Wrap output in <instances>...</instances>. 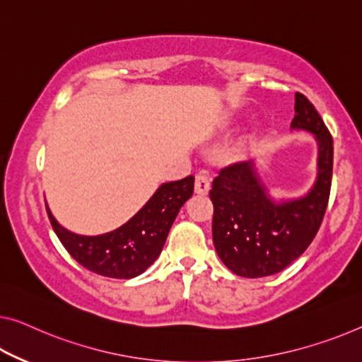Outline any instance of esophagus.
Segmentation results:
<instances>
[{
    "label": "esophagus",
    "mask_w": 362,
    "mask_h": 362,
    "mask_svg": "<svg viewBox=\"0 0 362 362\" xmlns=\"http://www.w3.org/2000/svg\"><path fill=\"white\" fill-rule=\"evenodd\" d=\"M209 188H211V180L206 172H199V174L195 177V193L198 195H208Z\"/></svg>",
    "instance_id": "1"
}]
</instances>
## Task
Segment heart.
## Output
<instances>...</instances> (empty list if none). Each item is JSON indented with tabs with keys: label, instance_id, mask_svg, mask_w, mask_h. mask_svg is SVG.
<instances>
[{
	"label": "heart",
	"instance_id": "b5f03b06",
	"mask_svg": "<svg viewBox=\"0 0 362 362\" xmlns=\"http://www.w3.org/2000/svg\"><path fill=\"white\" fill-rule=\"evenodd\" d=\"M253 141H255V134H252L250 136V143H253Z\"/></svg>",
	"mask_w": 362,
	"mask_h": 362
}]
</instances>
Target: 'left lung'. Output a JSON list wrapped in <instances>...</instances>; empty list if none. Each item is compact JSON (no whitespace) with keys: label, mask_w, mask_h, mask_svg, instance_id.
Masks as SVG:
<instances>
[{"label":"left lung","mask_w":362,"mask_h":362,"mask_svg":"<svg viewBox=\"0 0 362 362\" xmlns=\"http://www.w3.org/2000/svg\"><path fill=\"white\" fill-rule=\"evenodd\" d=\"M291 129H304L319 146L317 179L304 197L274 202L252 160L226 167L209 190L213 244L237 276L263 278L283 272L319 233L332 187L333 139L309 99L296 93Z\"/></svg>","instance_id":"obj_1"}]
</instances>
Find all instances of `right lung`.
<instances>
[{"instance_id":"obj_1","label":"right lung","mask_w":362,"mask_h":362,"mask_svg":"<svg viewBox=\"0 0 362 362\" xmlns=\"http://www.w3.org/2000/svg\"><path fill=\"white\" fill-rule=\"evenodd\" d=\"M195 177L163 183L132 219L112 233L81 235L64 229L47 206L52 228L74 260L107 278L129 279L153 265L180 208L193 193Z\"/></svg>"}]
</instances>
